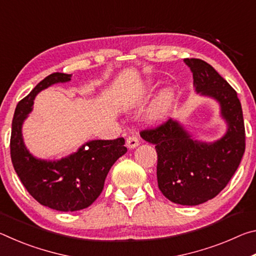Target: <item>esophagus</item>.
Masks as SVG:
<instances>
[{
	"label": "esophagus",
	"mask_w": 256,
	"mask_h": 256,
	"mask_svg": "<svg viewBox=\"0 0 256 256\" xmlns=\"http://www.w3.org/2000/svg\"><path fill=\"white\" fill-rule=\"evenodd\" d=\"M138 144H140V142H138V138L136 136H131L126 138V146L128 149L136 148Z\"/></svg>",
	"instance_id": "obj_1"
}]
</instances>
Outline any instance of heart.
Listing matches in <instances>:
<instances>
[{
    "instance_id": "heart-1",
    "label": "heart",
    "mask_w": 256,
    "mask_h": 256,
    "mask_svg": "<svg viewBox=\"0 0 256 256\" xmlns=\"http://www.w3.org/2000/svg\"><path fill=\"white\" fill-rule=\"evenodd\" d=\"M172 97H174V92L170 88H164L159 92L149 112L150 122L160 123L166 118L172 105Z\"/></svg>"
}]
</instances>
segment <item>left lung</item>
<instances>
[{
  "mask_svg": "<svg viewBox=\"0 0 256 256\" xmlns=\"http://www.w3.org/2000/svg\"><path fill=\"white\" fill-rule=\"evenodd\" d=\"M184 62L193 73L196 94L219 104L226 133L216 141L203 142L170 118L140 134L156 146L158 188L164 196L177 204L198 206L218 196L235 174L245 151V128L240 102L232 86L204 60Z\"/></svg>",
  "mask_w": 256,
  "mask_h": 256,
  "instance_id": "left-lung-1",
  "label": "left lung"
}]
</instances>
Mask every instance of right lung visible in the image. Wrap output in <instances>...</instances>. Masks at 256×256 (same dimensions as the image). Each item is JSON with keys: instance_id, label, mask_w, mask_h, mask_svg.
<instances>
[{"instance_id": "add662e5", "label": "right lung", "mask_w": 256, "mask_h": 256, "mask_svg": "<svg viewBox=\"0 0 256 256\" xmlns=\"http://www.w3.org/2000/svg\"><path fill=\"white\" fill-rule=\"evenodd\" d=\"M72 74L53 73L42 80L20 100L14 110L11 131V160L21 183L40 204L58 211H78L88 208L100 196L108 172L126 152L123 138L92 140L76 152L60 160L36 158L22 138V124L32 110L34 99L48 86L71 80Z\"/></svg>"}]
</instances>
